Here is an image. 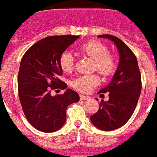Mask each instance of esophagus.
Wrapping results in <instances>:
<instances>
[{"label":"esophagus","mask_w":157,"mask_h":157,"mask_svg":"<svg viewBox=\"0 0 157 157\" xmlns=\"http://www.w3.org/2000/svg\"><path fill=\"white\" fill-rule=\"evenodd\" d=\"M79 97H80V99L82 100V101H86V100H89V99H90V97H89V96L83 95V94H80V95H79Z\"/></svg>","instance_id":"esophagus-1"}]
</instances>
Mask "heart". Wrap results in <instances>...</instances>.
Masks as SVG:
<instances>
[{"label": "heart", "mask_w": 157, "mask_h": 157, "mask_svg": "<svg viewBox=\"0 0 157 157\" xmlns=\"http://www.w3.org/2000/svg\"><path fill=\"white\" fill-rule=\"evenodd\" d=\"M83 54L94 60V68L97 69L104 76H110L116 71L117 61L115 57L108 53V48L98 40H90L82 45L79 48ZM59 64L64 72L72 71L74 66V56L69 51L64 52L60 56ZM101 82L100 77L96 74L79 76L73 79L71 85L73 89L80 92H90Z\"/></svg>", "instance_id": "b5f03b06"}]
</instances>
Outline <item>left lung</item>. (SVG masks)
Listing matches in <instances>:
<instances>
[{
  "label": "left lung",
  "mask_w": 157,
  "mask_h": 157,
  "mask_svg": "<svg viewBox=\"0 0 157 157\" xmlns=\"http://www.w3.org/2000/svg\"><path fill=\"white\" fill-rule=\"evenodd\" d=\"M98 37L113 42L119 53L118 66L112 80L99 90L109 93V100H102L98 112L90 117L94 127L111 131L123 126L133 115L140 95L141 75L136 56L124 42L110 34Z\"/></svg>",
  "instance_id": "8db88e82"
}]
</instances>
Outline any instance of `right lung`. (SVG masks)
Returning a JSON list of instances; mask_svg holds the SVG:
<instances>
[{
	"label": "right lung",
	"mask_w": 157,
	"mask_h": 157,
	"mask_svg": "<svg viewBox=\"0 0 157 157\" xmlns=\"http://www.w3.org/2000/svg\"><path fill=\"white\" fill-rule=\"evenodd\" d=\"M79 35H54L37 41L25 52L17 76L18 95L24 115L34 128L44 133L59 130L66 122L67 106L79 101L71 89L52 97L50 90L67 84L60 80V56Z\"/></svg>",
	"instance_id": "right-lung-1"
}]
</instances>
